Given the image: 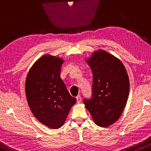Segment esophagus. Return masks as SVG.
Returning <instances> with one entry per match:
<instances>
[{
  "mask_svg": "<svg viewBox=\"0 0 151 151\" xmlns=\"http://www.w3.org/2000/svg\"><path fill=\"white\" fill-rule=\"evenodd\" d=\"M76 99H77V103H80V102H81L82 98H81V96H80V95H79V96H77V97H76Z\"/></svg>",
  "mask_w": 151,
  "mask_h": 151,
  "instance_id": "34e87169",
  "label": "esophagus"
}]
</instances>
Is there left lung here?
Returning <instances> with one entry per match:
<instances>
[{
  "label": "left lung",
  "mask_w": 151,
  "mask_h": 151,
  "mask_svg": "<svg viewBox=\"0 0 151 151\" xmlns=\"http://www.w3.org/2000/svg\"><path fill=\"white\" fill-rule=\"evenodd\" d=\"M93 73L92 97L83 100L93 122L106 128L119 119L129 94V77L122 61L99 49L86 60Z\"/></svg>",
  "instance_id": "obj_1"
}]
</instances>
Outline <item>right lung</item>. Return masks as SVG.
<instances>
[{"instance_id":"1","label":"right lung","mask_w":151,"mask_h":151,"mask_svg":"<svg viewBox=\"0 0 151 151\" xmlns=\"http://www.w3.org/2000/svg\"><path fill=\"white\" fill-rule=\"evenodd\" d=\"M63 63L60 57L43 55L31 67L26 80V96L31 111L39 122L52 129L64 125L77 102L60 78Z\"/></svg>"}]
</instances>
